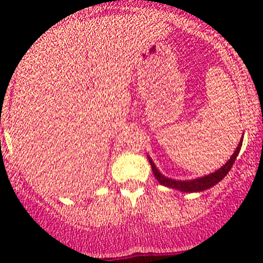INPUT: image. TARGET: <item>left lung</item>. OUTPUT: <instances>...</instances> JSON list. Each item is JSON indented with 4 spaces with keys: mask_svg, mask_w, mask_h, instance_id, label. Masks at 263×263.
<instances>
[{
    "mask_svg": "<svg viewBox=\"0 0 263 263\" xmlns=\"http://www.w3.org/2000/svg\"><path fill=\"white\" fill-rule=\"evenodd\" d=\"M242 141L243 140H240L239 145H238V147L235 148L234 154H233L232 158L229 159V161H228L225 165H222L219 171H216L215 173L209 174V176L206 177H202V178L193 179V181H174V179L166 178V177H164L163 174H160V172L156 169L155 164H154V161L151 160L150 158H148V161H150L151 168H153L154 176H155V178L158 179V182L160 183V184L165 185V187H169V188H173V190L182 191V192H201V191L208 190V188L213 187V185L216 184V183H219L228 173H229L233 164H234L235 159H237L238 154H239L240 147H242Z\"/></svg>",
    "mask_w": 263,
    "mask_h": 263,
    "instance_id": "obj_1",
    "label": "left lung"
}]
</instances>
